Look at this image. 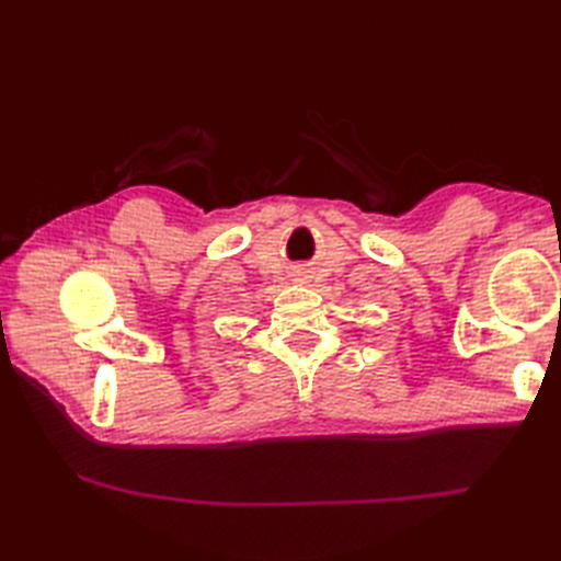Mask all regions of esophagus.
<instances>
[{"label":"esophagus","instance_id":"1","mask_svg":"<svg viewBox=\"0 0 561 561\" xmlns=\"http://www.w3.org/2000/svg\"><path fill=\"white\" fill-rule=\"evenodd\" d=\"M304 276H307V274H304V271H299V274H297V278H299V283H304V280H307V278H304Z\"/></svg>","mask_w":561,"mask_h":561}]
</instances>
